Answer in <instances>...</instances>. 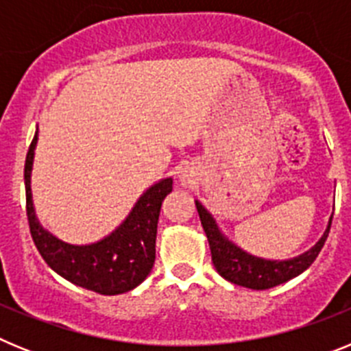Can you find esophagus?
Segmentation results:
<instances>
[{
	"mask_svg": "<svg viewBox=\"0 0 351 351\" xmlns=\"http://www.w3.org/2000/svg\"><path fill=\"white\" fill-rule=\"evenodd\" d=\"M181 181L184 182V184H186V182H190V178H188V176H182V178H181Z\"/></svg>",
	"mask_w": 351,
	"mask_h": 351,
	"instance_id": "obj_1",
	"label": "esophagus"
}]
</instances>
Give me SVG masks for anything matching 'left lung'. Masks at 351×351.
I'll return each mask as SVG.
<instances>
[{
  "mask_svg": "<svg viewBox=\"0 0 351 351\" xmlns=\"http://www.w3.org/2000/svg\"><path fill=\"white\" fill-rule=\"evenodd\" d=\"M195 206H197L204 232H206L207 241H209L210 256H213L216 271L226 281L239 285V287L251 288V290H267V288L278 287V285L287 283L288 280L306 271L324 247L328 230H330V223H332V218H330L325 234L311 250L295 256V258L281 260L280 262V260L258 258V256L250 255L239 246H235L219 232L218 225H216L209 210L198 200H195Z\"/></svg>",
  "mask_w": 351,
  "mask_h": 351,
  "instance_id": "8db88e82",
  "label": "left lung"
}]
</instances>
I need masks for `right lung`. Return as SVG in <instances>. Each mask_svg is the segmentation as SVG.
Instances as JSON below:
<instances>
[{
    "label": "right lung",
    "instance_id": "add662e5",
    "mask_svg": "<svg viewBox=\"0 0 351 351\" xmlns=\"http://www.w3.org/2000/svg\"><path fill=\"white\" fill-rule=\"evenodd\" d=\"M38 130L31 142L24 165L26 213L36 250L49 267L70 283L101 295L133 290L149 276L156 258V228L161 204L172 191V179H161L137 200L128 218L98 243L75 246L60 241L36 219L31 197V169Z\"/></svg>",
    "mask_w": 351,
    "mask_h": 351
}]
</instances>
